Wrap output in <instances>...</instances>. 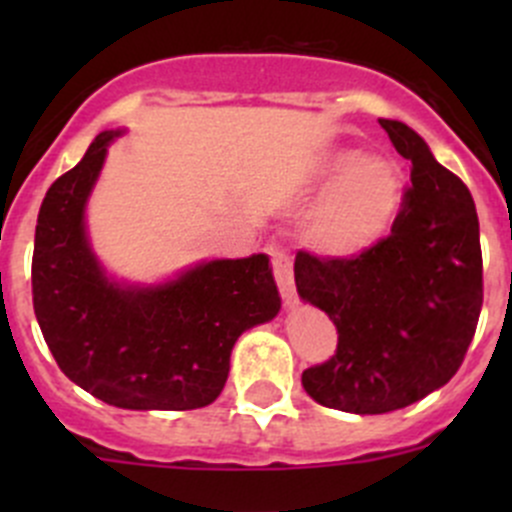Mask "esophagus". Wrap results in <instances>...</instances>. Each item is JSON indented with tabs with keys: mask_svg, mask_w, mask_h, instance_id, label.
I'll return each instance as SVG.
<instances>
[{
	"mask_svg": "<svg viewBox=\"0 0 512 512\" xmlns=\"http://www.w3.org/2000/svg\"><path fill=\"white\" fill-rule=\"evenodd\" d=\"M270 257H272V272H275L277 287H280L282 299L287 304L294 302L297 297V289H294V270H292V255L282 245H270Z\"/></svg>",
	"mask_w": 512,
	"mask_h": 512,
	"instance_id": "obj_1",
	"label": "esophagus"
}]
</instances>
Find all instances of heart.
I'll use <instances>...</instances> for the list:
<instances>
[{"label":"heart","mask_w":512,"mask_h":512,"mask_svg":"<svg viewBox=\"0 0 512 512\" xmlns=\"http://www.w3.org/2000/svg\"><path fill=\"white\" fill-rule=\"evenodd\" d=\"M322 188L307 215V240L319 252L347 257L374 245L399 215L406 183L399 165L342 148L319 160Z\"/></svg>","instance_id":"heart-1"}]
</instances>
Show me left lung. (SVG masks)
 <instances>
[{"mask_svg": "<svg viewBox=\"0 0 512 512\" xmlns=\"http://www.w3.org/2000/svg\"><path fill=\"white\" fill-rule=\"evenodd\" d=\"M379 123L411 160L391 235L354 257L299 250L294 260L299 297L327 312L339 334L337 352L304 369L302 386L317 404L349 414H389L448 384L483 304L478 213L466 183L414 128Z\"/></svg>", "mask_w": 512, "mask_h": 512, "instance_id": "1", "label": "left lung"}]
</instances>
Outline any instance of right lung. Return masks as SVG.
I'll use <instances>...</instances> for the list:
<instances>
[{
    "label": "right lung",
    "instance_id": "add662e5",
    "mask_svg": "<svg viewBox=\"0 0 512 512\" xmlns=\"http://www.w3.org/2000/svg\"><path fill=\"white\" fill-rule=\"evenodd\" d=\"M116 136L98 133L46 190L32 257L36 322L59 369L96 399L133 411L203 409L223 391L237 337L280 312L270 257L203 262L156 287L108 280L84 208Z\"/></svg>",
    "mask_w": 512,
    "mask_h": 512
}]
</instances>
